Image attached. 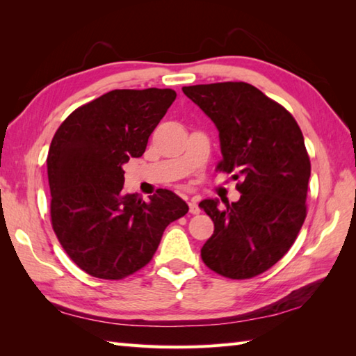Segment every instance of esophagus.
<instances>
[{"label": "esophagus", "mask_w": 356, "mask_h": 356, "mask_svg": "<svg viewBox=\"0 0 356 356\" xmlns=\"http://www.w3.org/2000/svg\"><path fill=\"white\" fill-rule=\"evenodd\" d=\"M188 205H190V213H191V214H199L200 208H199V205H197V199L193 197L190 202H188Z\"/></svg>", "instance_id": "esophagus-1"}]
</instances>
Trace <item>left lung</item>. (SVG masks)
I'll list each match as a JSON object with an SVG mask.
<instances>
[{"mask_svg":"<svg viewBox=\"0 0 356 356\" xmlns=\"http://www.w3.org/2000/svg\"><path fill=\"white\" fill-rule=\"evenodd\" d=\"M182 90L217 127V170L241 177L240 200L226 209L217 199L199 203L214 222L202 260L232 280L259 275L289 251L305 223L311 161L303 133L289 111L246 82Z\"/></svg>","mask_w":356,"mask_h":356,"instance_id":"1","label":"left lung"}]
</instances>
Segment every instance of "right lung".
I'll use <instances>...</instances> for the list:
<instances>
[{
  "label": "right lung",
  "mask_w": 356,
  "mask_h": 356,
  "mask_svg": "<svg viewBox=\"0 0 356 356\" xmlns=\"http://www.w3.org/2000/svg\"><path fill=\"white\" fill-rule=\"evenodd\" d=\"M174 99L171 88L111 90L74 110L53 136L51 226L64 251L92 277L120 280L142 269L166 226L188 213L170 190H157L149 202L122 191V165L145 153Z\"/></svg>",
  "instance_id": "obj_1"
}]
</instances>
